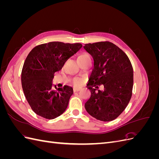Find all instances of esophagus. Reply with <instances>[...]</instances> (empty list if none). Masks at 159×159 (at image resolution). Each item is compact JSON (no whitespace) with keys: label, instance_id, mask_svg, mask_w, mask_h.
I'll use <instances>...</instances> for the list:
<instances>
[{"label":"esophagus","instance_id":"34e87169","mask_svg":"<svg viewBox=\"0 0 159 159\" xmlns=\"http://www.w3.org/2000/svg\"><path fill=\"white\" fill-rule=\"evenodd\" d=\"M80 89H81L80 87H77V86H74V87L73 88V90H74V92H75V91H79Z\"/></svg>","mask_w":159,"mask_h":159}]
</instances>
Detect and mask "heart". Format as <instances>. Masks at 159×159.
Here are the masks:
<instances>
[{
    "mask_svg": "<svg viewBox=\"0 0 159 159\" xmlns=\"http://www.w3.org/2000/svg\"><path fill=\"white\" fill-rule=\"evenodd\" d=\"M81 79H80V78H77V79H75V80H74V83H75V84H80V83H81Z\"/></svg>",
    "mask_w": 159,
    "mask_h": 159,
    "instance_id": "b5f03b06",
    "label": "heart"
}]
</instances>
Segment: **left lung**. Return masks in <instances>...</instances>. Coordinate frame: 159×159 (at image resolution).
Listing matches in <instances>:
<instances>
[{
	"instance_id": "1",
	"label": "left lung",
	"mask_w": 159,
	"mask_h": 159,
	"mask_svg": "<svg viewBox=\"0 0 159 159\" xmlns=\"http://www.w3.org/2000/svg\"><path fill=\"white\" fill-rule=\"evenodd\" d=\"M84 48L93 59L88 85L91 96L85 108L98 120L113 121L126 108L131 98L133 70L131 61L125 53L109 42L86 44ZM102 84L104 86L103 91L97 89Z\"/></svg>"
}]
</instances>
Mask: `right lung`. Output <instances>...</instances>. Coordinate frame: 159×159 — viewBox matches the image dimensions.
Wrapping results in <instances>:
<instances>
[{"label":"right lung","instance_id":"add662e5","mask_svg":"<svg viewBox=\"0 0 159 159\" xmlns=\"http://www.w3.org/2000/svg\"><path fill=\"white\" fill-rule=\"evenodd\" d=\"M81 47L80 43L51 42L36 46L27 56L22 70V86L27 102L38 115L53 119L66 111L73 88H57L52 80L54 73Z\"/></svg>","mask_w":159,"mask_h":159}]
</instances>
